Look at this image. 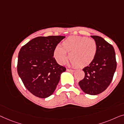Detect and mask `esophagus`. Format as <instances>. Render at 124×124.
<instances>
[{"mask_svg":"<svg viewBox=\"0 0 124 124\" xmlns=\"http://www.w3.org/2000/svg\"><path fill=\"white\" fill-rule=\"evenodd\" d=\"M67 71H68V72H74L75 70H71V69H67Z\"/></svg>","mask_w":124,"mask_h":124,"instance_id":"1","label":"esophagus"}]
</instances>
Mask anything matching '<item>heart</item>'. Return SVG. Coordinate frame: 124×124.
I'll return each instance as SVG.
<instances>
[{"instance_id": "1", "label": "heart", "mask_w": 124, "mask_h": 124, "mask_svg": "<svg viewBox=\"0 0 124 124\" xmlns=\"http://www.w3.org/2000/svg\"><path fill=\"white\" fill-rule=\"evenodd\" d=\"M97 52L94 40L86 36H71L64 40L62 46L55 47L54 56L60 64H63L67 59V53L72 63L76 67H85L94 60Z\"/></svg>"}]
</instances>
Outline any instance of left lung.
Instances as JSON below:
<instances>
[{
    "label": "left lung",
    "mask_w": 124,
    "mask_h": 124,
    "mask_svg": "<svg viewBox=\"0 0 124 124\" xmlns=\"http://www.w3.org/2000/svg\"><path fill=\"white\" fill-rule=\"evenodd\" d=\"M97 43L94 60L84 68V78L79 82L82 90L90 95L104 91L112 81L117 67L115 50L111 44L100 36H91Z\"/></svg>",
    "instance_id": "1"
}]
</instances>
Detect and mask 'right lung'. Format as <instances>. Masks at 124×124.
Listing matches in <instances>:
<instances>
[{
    "label": "right lung",
    "instance_id": "obj_1",
    "mask_svg": "<svg viewBox=\"0 0 124 124\" xmlns=\"http://www.w3.org/2000/svg\"><path fill=\"white\" fill-rule=\"evenodd\" d=\"M63 36H39L21 48L17 72L26 88L35 96L45 98L51 95L66 68L54 58L57 45Z\"/></svg>",
    "mask_w": 124,
    "mask_h": 124
}]
</instances>
